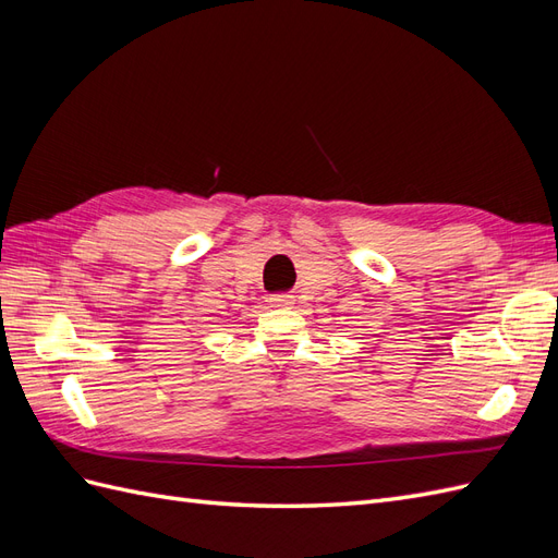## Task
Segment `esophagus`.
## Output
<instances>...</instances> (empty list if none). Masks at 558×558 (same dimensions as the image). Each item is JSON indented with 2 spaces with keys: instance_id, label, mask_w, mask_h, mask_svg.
<instances>
[{
  "instance_id": "obj_1",
  "label": "esophagus",
  "mask_w": 558,
  "mask_h": 558,
  "mask_svg": "<svg viewBox=\"0 0 558 558\" xmlns=\"http://www.w3.org/2000/svg\"><path fill=\"white\" fill-rule=\"evenodd\" d=\"M295 302V298L291 293H275L269 295V305L272 307H291Z\"/></svg>"
}]
</instances>
